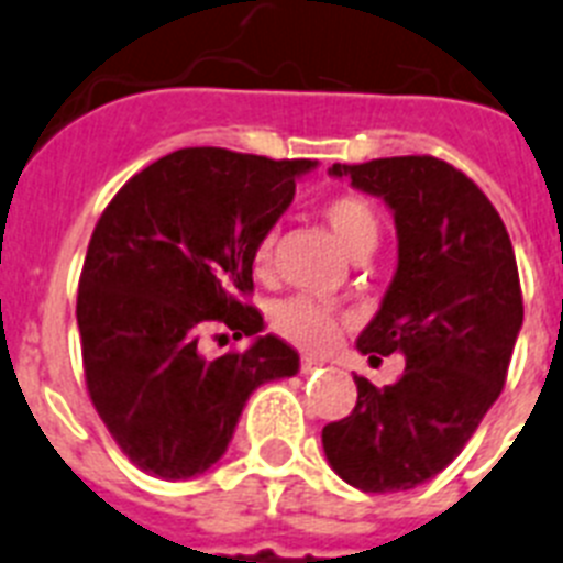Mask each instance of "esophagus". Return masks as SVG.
<instances>
[{
	"instance_id": "1",
	"label": "esophagus",
	"mask_w": 563,
	"mask_h": 563,
	"mask_svg": "<svg viewBox=\"0 0 563 563\" xmlns=\"http://www.w3.org/2000/svg\"><path fill=\"white\" fill-rule=\"evenodd\" d=\"M320 366H323V361H318V357H311V354H303V361H300V369L309 375V372H318Z\"/></svg>"
}]
</instances>
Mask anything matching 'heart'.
<instances>
[{
	"label": "heart",
	"mask_w": 563,
	"mask_h": 563,
	"mask_svg": "<svg viewBox=\"0 0 563 563\" xmlns=\"http://www.w3.org/2000/svg\"><path fill=\"white\" fill-rule=\"evenodd\" d=\"M323 217L329 229H332L334 240L340 243V249L352 260H357V263L369 260L377 245H380V220H377L369 202L361 200V197L340 194V197L325 202ZM272 249L274 234L268 231L266 238L257 243V249H254V268L257 272H268V266H272ZM338 323L340 318L329 306L309 300V297H289V300L274 306L272 311L274 329L303 349L329 346L334 334H338Z\"/></svg>",
	"instance_id": "b5f03b06"
}]
</instances>
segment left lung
Returning <instances> with one entry per match:
<instances>
[{"label": "left lung", "mask_w": 563, "mask_h": 563, "mask_svg": "<svg viewBox=\"0 0 563 563\" xmlns=\"http://www.w3.org/2000/svg\"><path fill=\"white\" fill-rule=\"evenodd\" d=\"M329 174L395 217L398 268L357 349L400 352L406 369L384 389L354 377L357 404L323 427V452L363 493H400L446 470L498 400L523 323L518 266L493 202L443 159L334 163Z\"/></svg>", "instance_id": "left-lung-1"}]
</instances>
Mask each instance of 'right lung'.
<instances>
[{
  "label": "right lung",
  "mask_w": 563,
  "mask_h": 563,
  "mask_svg": "<svg viewBox=\"0 0 563 563\" xmlns=\"http://www.w3.org/2000/svg\"><path fill=\"white\" fill-rule=\"evenodd\" d=\"M314 165L179 148L134 174L99 217L77 295L85 384L113 441L154 478L211 470L252 391L300 369L240 295L254 289V249ZM209 322L253 346L209 358Z\"/></svg>",
  "instance_id": "1"
}]
</instances>
